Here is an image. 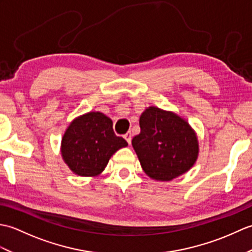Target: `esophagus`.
Returning a JSON list of instances; mask_svg holds the SVG:
<instances>
[{
	"label": "esophagus",
	"instance_id": "esophagus-1",
	"mask_svg": "<svg viewBox=\"0 0 252 252\" xmlns=\"http://www.w3.org/2000/svg\"><path fill=\"white\" fill-rule=\"evenodd\" d=\"M123 137L126 138V141L129 143V144H131V140H132V134H131V132H127V133H126L125 135H123Z\"/></svg>",
	"mask_w": 252,
	"mask_h": 252
}]
</instances>
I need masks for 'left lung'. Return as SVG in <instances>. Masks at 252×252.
I'll return each mask as SVG.
<instances>
[{
  "instance_id": "8db88e82",
  "label": "left lung",
  "mask_w": 252,
  "mask_h": 252,
  "mask_svg": "<svg viewBox=\"0 0 252 252\" xmlns=\"http://www.w3.org/2000/svg\"><path fill=\"white\" fill-rule=\"evenodd\" d=\"M140 126L132 146L149 178L171 181L194 165L199 146L195 131L183 118L152 106L141 115Z\"/></svg>"
}]
</instances>
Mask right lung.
I'll use <instances>...</instances> for the list:
<instances>
[{
  "mask_svg": "<svg viewBox=\"0 0 252 252\" xmlns=\"http://www.w3.org/2000/svg\"><path fill=\"white\" fill-rule=\"evenodd\" d=\"M127 143L112 130L110 118L99 111H90L76 118L62 138V156L73 173L97 176L118 149Z\"/></svg>",
  "mask_w": 252,
  "mask_h": 252,
  "instance_id": "add662e5",
  "label": "right lung"
}]
</instances>
